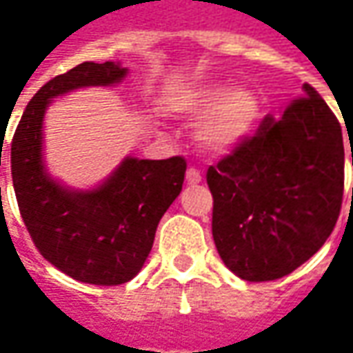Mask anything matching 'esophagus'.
Here are the masks:
<instances>
[{
    "instance_id": "1",
    "label": "esophagus",
    "mask_w": 353,
    "mask_h": 353,
    "mask_svg": "<svg viewBox=\"0 0 353 353\" xmlns=\"http://www.w3.org/2000/svg\"><path fill=\"white\" fill-rule=\"evenodd\" d=\"M186 183L188 184L202 183V174H200L196 169H188L186 170Z\"/></svg>"
}]
</instances>
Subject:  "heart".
<instances>
[{
	"label": "heart",
	"instance_id": "1",
	"mask_svg": "<svg viewBox=\"0 0 353 353\" xmlns=\"http://www.w3.org/2000/svg\"><path fill=\"white\" fill-rule=\"evenodd\" d=\"M172 108L186 117H200L196 137L214 153L239 147L257 128L259 102L245 88L228 90L222 82H208L186 90L172 100Z\"/></svg>",
	"mask_w": 353,
	"mask_h": 353
}]
</instances>
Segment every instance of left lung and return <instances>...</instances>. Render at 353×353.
Wrapping results in <instances>:
<instances>
[{
    "label": "left lung",
    "mask_w": 353,
    "mask_h": 353,
    "mask_svg": "<svg viewBox=\"0 0 353 353\" xmlns=\"http://www.w3.org/2000/svg\"><path fill=\"white\" fill-rule=\"evenodd\" d=\"M350 135V133H347ZM353 165V153H352ZM212 236L243 281H275L308 261L332 234L344 196V139L310 84L281 116L208 169Z\"/></svg>",
    "instance_id": "1"
}]
</instances>
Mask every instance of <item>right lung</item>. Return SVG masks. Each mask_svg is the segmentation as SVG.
Here are the masks:
<instances>
[{"instance_id":"1","label":"right lung","mask_w":353,"mask_h":353,"mask_svg":"<svg viewBox=\"0 0 353 353\" xmlns=\"http://www.w3.org/2000/svg\"><path fill=\"white\" fill-rule=\"evenodd\" d=\"M125 76L128 68L108 61L82 62L48 80L27 103L11 143L13 188L37 250L68 277L103 287L128 283L141 271L157 225L183 190L186 161L129 155L102 184L70 188L48 172L43 123L52 98L116 86Z\"/></svg>"}]
</instances>
